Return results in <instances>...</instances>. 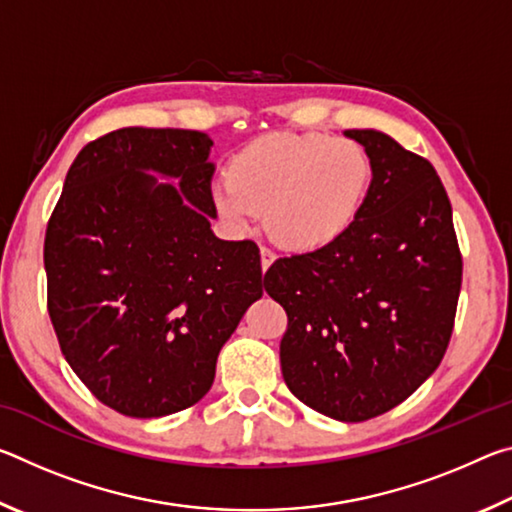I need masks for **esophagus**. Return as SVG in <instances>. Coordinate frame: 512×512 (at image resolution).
<instances>
[{
	"instance_id": "obj_1",
	"label": "esophagus",
	"mask_w": 512,
	"mask_h": 512,
	"mask_svg": "<svg viewBox=\"0 0 512 512\" xmlns=\"http://www.w3.org/2000/svg\"><path fill=\"white\" fill-rule=\"evenodd\" d=\"M259 255H262V271H268V266L275 262V253L271 248L262 246V248H259Z\"/></svg>"
}]
</instances>
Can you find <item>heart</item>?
I'll use <instances>...</instances> for the list:
<instances>
[{
	"mask_svg": "<svg viewBox=\"0 0 512 512\" xmlns=\"http://www.w3.org/2000/svg\"><path fill=\"white\" fill-rule=\"evenodd\" d=\"M370 180V155L359 142L282 133L259 137L232 155L212 198L232 223L246 225L255 212H266V228L282 246L318 250L350 230Z\"/></svg>",
	"mask_w": 512,
	"mask_h": 512,
	"instance_id": "obj_1",
	"label": "heart"
}]
</instances>
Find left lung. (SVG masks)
Segmentation results:
<instances>
[{"label": "left lung", "mask_w": 512, "mask_h": 512, "mask_svg": "<svg viewBox=\"0 0 512 512\" xmlns=\"http://www.w3.org/2000/svg\"><path fill=\"white\" fill-rule=\"evenodd\" d=\"M345 135L372 162L359 216L334 244L273 262L264 289L289 318L280 343L289 391L327 418L363 422L440 366L463 259L431 162L372 128Z\"/></svg>", "instance_id": "8db88e82"}]
</instances>
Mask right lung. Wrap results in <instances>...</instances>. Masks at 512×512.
<instances>
[{"label": "right lung", "instance_id": "obj_1", "mask_svg": "<svg viewBox=\"0 0 512 512\" xmlns=\"http://www.w3.org/2000/svg\"><path fill=\"white\" fill-rule=\"evenodd\" d=\"M210 149L205 133L180 128L103 135L76 155L47 223L60 350L121 415L162 418L201 400L223 343L264 293L259 248L210 230Z\"/></svg>", "mask_w": 512, "mask_h": 512}]
</instances>
